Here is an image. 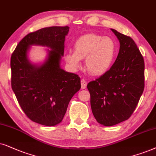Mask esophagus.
Instances as JSON below:
<instances>
[{"instance_id": "1", "label": "esophagus", "mask_w": 156, "mask_h": 156, "mask_svg": "<svg viewBox=\"0 0 156 156\" xmlns=\"http://www.w3.org/2000/svg\"><path fill=\"white\" fill-rule=\"evenodd\" d=\"M80 83H81V88L85 89L87 86V82L84 79H82L80 80Z\"/></svg>"}]
</instances>
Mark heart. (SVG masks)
<instances>
[{
  "label": "heart",
  "mask_w": 156,
  "mask_h": 156,
  "mask_svg": "<svg viewBox=\"0 0 156 156\" xmlns=\"http://www.w3.org/2000/svg\"><path fill=\"white\" fill-rule=\"evenodd\" d=\"M117 49V44L111 37L86 33L76 39L74 51L66 52L64 59L70 69L76 70L80 67L81 59L85 58L87 70L95 76H101L111 67Z\"/></svg>",
  "instance_id": "1"
}]
</instances>
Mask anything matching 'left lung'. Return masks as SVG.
<instances>
[{"label": "left lung", "mask_w": 156, "mask_h": 156, "mask_svg": "<svg viewBox=\"0 0 156 156\" xmlns=\"http://www.w3.org/2000/svg\"><path fill=\"white\" fill-rule=\"evenodd\" d=\"M120 42L119 53L109 70L87 86L98 123L118 124L130 117L144 90V60L134 41L111 29Z\"/></svg>", "instance_id": "obj_1"}]
</instances>
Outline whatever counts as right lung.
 <instances>
[{
    "label": "right lung",
    "instance_id": "1",
    "mask_svg": "<svg viewBox=\"0 0 156 156\" xmlns=\"http://www.w3.org/2000/svg\"><path fill=\"white\" fill-rule=\"evenodd\" d=\"M68 26H52L28 33L10 58L11 86L20 106L33 122L46 126L61 123L70 99L80 89L78 75L61 68ZM31 45L49 47L41 65L33 64L27 53Z\"/></svg>",
    "mask_w": 156,
    "mask_h": 156
}]
</instances>
